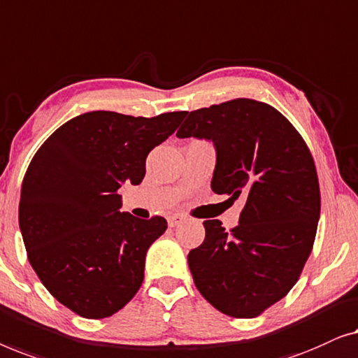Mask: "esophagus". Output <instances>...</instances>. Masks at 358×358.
I'll return each mask as SVG.
<instances>
[{
    "mask_svg": "<svg viewBox=\"0 0 358 358\" xmlns=\"http://www.w3.org/2000/svg\"><path fill=\"white\" fill-rule=\"evenodd\" d=\"M183 222H185V215H181V214H173L169 217L170 227H177V225L183 224Z\"/></svg>",
    "mask_w": 358,
    "mask_h": 358,
    "instance_id": "esophagus-1",
    "label": "esophagus"
}]
</instances>
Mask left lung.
Instances as JSON below:
<instances>
[{
    "mask_svg": "<svg viewBox=\"0 0 358 358\" xmlns=\"http://www.w3.org/2000/svg\"><path fill=\"white\" fill-rule=\"evenodd\" d=\"M178 138L213 141L210 188L245 199L225 231L204 220L206 238L188 255L201 295L234 318H255L289 294L313 248L321 198L308 145L284 115L253 99L188 113Z\"/></svg>",
    "mask_w": 358,
    "mask_h": 358,
    "instance_id": "1",
    "label": "left lung"
}]
</instances>
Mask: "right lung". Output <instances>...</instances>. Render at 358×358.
<instances>
[{
  "label": "right lung",
  "mask_w": 358,
  "mask_h": 358,
  "mask_svg": "<svg viewBox=\"0 0 358 358\" xmlns=\"http://www.w3.org/2000/svg\"><path fill=\"white\" fill-rule=\"evenodd\" d=\"M185 117L89 112L59 127L34 155L19 203L29 263L50 294L83 318L112 316L143 284L145 253L167 220L120 213L118 188L143 181L148 154Z\"/></svg>",
  "instance_id": "add662e5"
}]
</instances>
